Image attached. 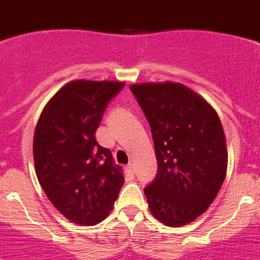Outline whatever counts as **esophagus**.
<instances>
[{
    "mask_svg": "<svg viewBox=\"0 0 260 260\" xmlns=\"http://www.w3.org/2000/svg\"><path fill=\"white\" fill-rule=\"evenodd\" d=\"M126 168H127V171L132 172V173H134V172H135V165L133 164V162H128L127 167H126Z\"/></svg>",
    "mask_w": 260,
    "mask_h": 260,
    "instance_id": "1",
    "label": "esophagus"
}]
</instances>
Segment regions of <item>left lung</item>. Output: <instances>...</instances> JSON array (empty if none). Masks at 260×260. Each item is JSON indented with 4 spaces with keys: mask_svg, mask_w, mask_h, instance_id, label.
I'll use <instances>...</instances> for the list:
<instances>
[{
    "mask_svg": "<svg viewBox=\"0 0 260 260\" xmlns=\"http://www.w3.org/2000/svg\"><path fill=\"white\" fill-rule=\"evenodd\" d=\"M152 133L157 174L144 189L148 207L168 226H182L215 201L228 168L224 128L212 105L174 82L130 86Z\"/></svg>",
    "mask_w": 260,
    "mask_h": 260,
    "instance_id": "obj_1",
    "label": "left lung"
}]
</instances>
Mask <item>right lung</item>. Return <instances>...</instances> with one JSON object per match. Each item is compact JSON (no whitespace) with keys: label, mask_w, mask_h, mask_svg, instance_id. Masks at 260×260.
<instances>
[{"label":"right lung","mask_w":260,"mask_h":260,"mask_svg":"<svg viewBox=\"0 0 260 260\" xmlns=\"http://www.w3.org/2000/svg\"><path fill=\"white\" fill-rule=\"evenodd\" d=\"M123 82L73 80L50 99L34 135L35 172L48 199L74 224L109 216L122 187V168L95 134L108 103Z\"/></svg>","instance_id":"obj_1"}]
</instances>
